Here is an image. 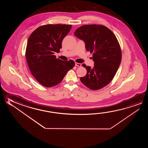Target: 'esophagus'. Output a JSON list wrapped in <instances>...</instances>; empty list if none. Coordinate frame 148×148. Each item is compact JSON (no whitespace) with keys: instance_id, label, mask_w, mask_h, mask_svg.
I'll list each match as a JSON object with an SVG mask.
<instances>
[{"instance_id":"esophagus-1","label":"esophagus","mask_w":148,"mask_h":148,"mask_svg":"<svg viewBox=\"0 0 148 148\" xmlns=\"http://www.w3.org/2000/svg\"><path fill=\"white\" fill-rule=\"evenodd\" d=\"M75 66H78V67H80L82 66V64L79 63H77V62H75Z\"/></svg>"}]
</instances>
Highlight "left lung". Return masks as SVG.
<instances>
[{
    "label": "left lung",
    "mask_w": 148,
    "mask_h": 148,
    "mask_svg": "<svg viewBox=\"0 0 148 148\" xmlns=\"http://www.w3.org/2000/svg\"><path fill=\"white\" fill-rule=\"evenodd\" d=\"M74 34L84 41L95 62L93 68L82 64L87 74L80 81L90 89H101L112 80L121 63V48L116 36L106 26L94 24L79 27Z\"/></svg>",
    "instance_id": "left-lung-1"
}]
</instances>
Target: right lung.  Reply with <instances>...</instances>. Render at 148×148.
Instances as JSON below:
<instances>
[{"label":"right lung","mask_w":148,"mask_h":148,"mask_svg":"<svg viewBox=\"0 0 148 148\" xmlns=\"http://www.w3.org/2000/svg\"><path fill=\"white\" fill-rule=\"evenodd\" d=\"M72 25L48 24L36 28L27 41L26 58L32 75L46 87L58 85L68 71L75 66L72 60H61L56 58L64 38Z\"/></svg>","instance_id":"1"}]
</instances>
